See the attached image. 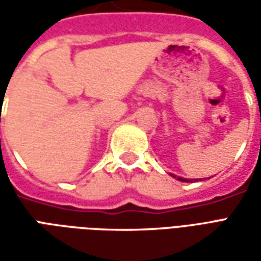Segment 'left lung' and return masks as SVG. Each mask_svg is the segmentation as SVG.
<instances>
[{
    "mask_svg": "<svg viewBox=\"0 0 261 261\" xmlns=\"http://www.w3.org/2000/svg\"><path fill=\"white\" fill-rule=\"evenodd\" d=\"M173 176V175H172ZM173 177H176V176H173ZM176 179H177V180L179 181H187V183H189V181H192V179H185V177H176ZM193 180H194V179H193ZM197 180V179H196Z\"/></svg>",
    "mask_w": 261,
    "mask_h": 261,
    "instance_id": "8db88e82",
    "label": "left lung"
}]
</instances>
